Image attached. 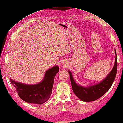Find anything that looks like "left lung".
Instances as JSON below:
<instances>
[{
  "mask_svg": "<svg viewBox=\"0 0 123 123\" xmlns=\"http://www.w3.org/2000/svg\"><path fill=\"white\" fill-rule=\"evenodd\" d=\"M116 58L114 66L111 71L100 83L88 87H83L74 81L71 71H69L73 92L79 99L83 101L91 102L98 99L106 93L111 87L116 77L117 69V61L116 50Z\"/></svg>",
  "mask_w": 123,
  "mask_h": 123,
  "instance_id": "obj_1",
  "label": "left lung"
}]
</instances>
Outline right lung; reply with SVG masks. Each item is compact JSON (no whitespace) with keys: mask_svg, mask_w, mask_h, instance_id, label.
<instances>
[{"mask_svg":"<svg viewBox=\"0 0 123 123\" xmlns=\"http://www.w3.org/2000/svg\"><path fill=\"white\" fill-rule=\"evenodd\" d=\"M59 71L57 66L47 70L43 80L37 84H25L12 79L10 81L22 100L28 103L42 105L46 102L51 95L54 77Z\"/></svg>","mask_w":123,"mask_h":123,"instance_id":"obj_1","label":"right lung"}]
</instances>
